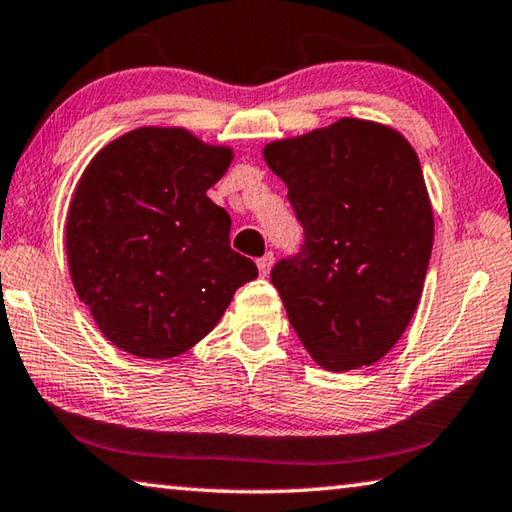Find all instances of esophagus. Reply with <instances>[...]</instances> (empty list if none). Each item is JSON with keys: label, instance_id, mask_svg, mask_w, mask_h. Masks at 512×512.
Listing matches in <instances>:
<instances>
[{"label": "esophagus", "instance_id": "esophagus-1", "mask_svg": "<svg viewBox=\"0 0 512 512\" xmlns=\"http://www.w3.org/2000/svg\"><path fill=\"white\" fill-rule=\"evenodd\" d=\"M273 266V253H266L264 257L257 259V269H259V275H266L271 271Z\"/></svg>", "mask_w": 512, "mask_h": 512}]
</instances>
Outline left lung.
<instances>
[{
  "label": "left lung",
  "instance_id": "left-lung-1",
  "mask_svg": "<svg viewBox=\"0 0 512 512\" xmlns=\"http://www.w3.org/2000/svg\"><path fill=\"white\" fill-rule=\"evenodd\" d=\"M303 225L271 271L291 328L328 371L378 362L415 314L433 250V209L412 145L392 127L342 118L269 143Z\"/></svg>",
  "mask_w": 512,
  "mask_h": 512
}]
</instances>
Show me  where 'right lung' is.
Wrapping results in <instances>:
<instances>
[{
  "label": "right lung",
  "instance_id": "right-lung-1",
  "mask_svg": "<svg viewBox=\"0 0 512 512\" xmlns=\"http://www.w3.org/2000/svg\"><path fill=\"white\" fill-rule=\"evenodd\" d=\"M232 161L186 129L141 127L95 154L70 202L66 253L102 335L136 358H175L212 332L253 259L207 198Z\"/></svg>",
  "mask_w": 512,
  "mask_h": 512
}]
</instances>
